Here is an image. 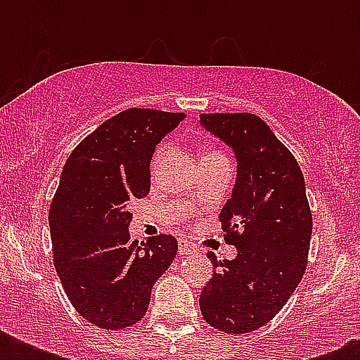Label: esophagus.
<instances>
[{
  "instance_id": "esophagus-1",
  "label": "esophagus",
  "mask_w": 360,
  "mask_h": 360,
  "mask_svg": "<svg viewBox=\"0 0 360 360\" xmlns=\"http://www.w3.org/2000/svg\"><path fill=\"white\" fill-rule=\"evenodd\" d=\"M177 246H179V254H183V256H188V254H192V252H194V248H196V246L192 245V243H188V240H185V239L177 240Z\"/></svg>"
}]
</instances>
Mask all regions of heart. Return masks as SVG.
<instances>
[{
    "label": "heart",
    "instance_id": "1",
    "mask_svg": "<svg viewBox=\"0 0 360 360\" xmlns=\"http://www.w3.org/2000/svg\"><path fill=\"white\" fill-rule=\"evenodd\" d=\"M209 155H220V153L219 151H209V153H205L203 157H209Z\"/></svg>",
    "mask_w": 360,
    "mask_h": 360
}]
</instances>
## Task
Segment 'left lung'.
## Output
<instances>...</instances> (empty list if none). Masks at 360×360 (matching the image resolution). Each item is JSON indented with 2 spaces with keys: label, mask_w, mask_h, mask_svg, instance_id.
Returning a JSON list of instances; mask_svg holds the SVG:
<instances>
[{
  "label": "left lung",
  "mask_w": 360,
  "mask_h": 360,
  "mask_svg": "<svg viewBox=\"0 0 360 360\" xmlns=\"http://www.w3.org/2000/svg\"><path fill=\"white\" fill-rule=\"evenodd\" d=\"M202 124L233 147L237 181L219 214L236 259L207 257L214 273L200 295L211 327L245 335L269 323L308 265L312 213L304 177L291 151L256 114H202Z\"/></svg>",
  "instance_id": "left-lung-1"
}]
</instances>
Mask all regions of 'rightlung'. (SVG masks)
Segmentation results:
<instances>
[{"instance_id": "obj_1", "label": "right lung", "mask_w": 360, "mask_h": 360, "mask_svg": "<svg viewBox=\"0 0 360 360\" xmlns=\"http://www.w3.org/2000/svg\"><path fill=\"white\" fill-rule=\"evenodd\" d=\"M185 114L129 108L70 153L50 203L53 265L70 304L89 323L117 330L147 312L153 284L177 254L174 236L130 239V200L149 194L155 147Z\"/></svg>"}]
</instances>
